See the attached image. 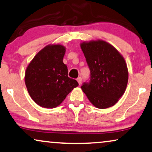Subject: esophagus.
<instances>
[{
	"mask_svg": "<svg viewBox=\"0 0 152 152\" xmlns=\"http://www.w3.org/2000/svg\"><path fill=\"white\" fill-rule=\"evenodd\" d=\"M77 82L79 83V84H80H80H82V77H78L77 79Z\"/></svg>",
	"mask_w": 152,
	"mask_h": 152,
	"instance_id": "1",
	"label": "esophagus"
}]
</instances>
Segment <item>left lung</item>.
<instances>
[{"label":"left lung","instance_id":"8db88e82","mask_svg":"<svg viewBox=\"0 0 152 152\" xmlns=\"http://www.w3.org/2000/svg\"><path fill=\"white\" fill-rule=\"evenodd\" d=\"M81 49L90 69L89 82L81 86L96 107L115 105L123 96L129 80L127 65L112 45L102 40L83 42Z\"/></svg>","mask_w":152,"mask_h":152}]
</instances>
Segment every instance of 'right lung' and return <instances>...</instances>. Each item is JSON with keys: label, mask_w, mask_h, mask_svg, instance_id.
Segmentation results:
<instances>
[{"label": "right lung", "mask_w": 152, "mask_h": 152, "mask_svg": "<svg viewBox=\"0 0 152 152\" xmlns=\"http://www.w3.org/2000/svg\"><path fill=\"white\" fill-rule=\"evenodd\" d=\"M66 47L49 45L34 56L25 72V84L31 98L45 108H54L79 85L68 77V67L63 62Z\"/></svg>", "instance_id": "add662e5"}]
</instances>
